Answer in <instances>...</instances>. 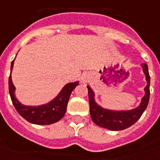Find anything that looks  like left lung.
<instances>
[{"label": "left lung", "mask_w": 160, "mask_h": 160, "mask_svg": "<svg viewBox=\"0 0 160 160\" xmlns=\"http://www.w3.org/2000/svg\"><path fill=\"white\" fill-rule=\"evenodd\" d=\"M142 68H143V72L146 75V80L148 82V84L145 87V95L142 98L141 105L133 110L115 112V111L107 110L99 107L94 101V92L91 88L88 86L90 116L95 124L110 130H123L133 125L139 119L148 105L149 97H150V89H149L150 76H149L148 65L143 64Z\"/></svg>", "instance_id": "8db88e82"}]
</instances>
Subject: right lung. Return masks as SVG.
Instances as JSON below:
<instances>
[{"label": "right lung", "mask_w": 160, "mask_h": 160, "mask_svg": "<svg viewBox=\"0 0 160 160\" xmlns=\"http://www.w3.org/2000/svg\"><path fill=\"white\" fill-rule=\"evenodd\" d=\"M13 62L14 59L12 61L11 72L13 67ZM78 84V82L67 83L63 88L59 95L53 101L48 104L39 106V107H26L21 104L20 102H18V100L15 97V87L12 82L11 74L8 79L9 94L15 109L20 114V116H22L25 120H27L28 122L35 124H40V125H46V124L56 123L64 117L70 95Z\"/></svg>", "instance_id": "add662e5"}]
</instances>
